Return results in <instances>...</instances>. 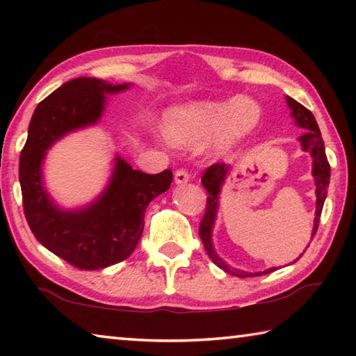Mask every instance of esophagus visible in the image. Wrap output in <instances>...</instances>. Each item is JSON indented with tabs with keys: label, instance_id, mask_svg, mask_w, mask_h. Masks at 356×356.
<instances>
[{
	"label": "esophagus",
	"instance_id": "1",
	"mask_svg": "<svg viewBox=\"0 0 356 356\" xmlns=\"http://www.w3.org/2000/svg\"><path fill=\"white\" fill-rule=\"evenodd\" d=\"M174 180H176V184L179 185L186 184L190 180V174L186 170H177L176 174H174Z\"/></svg>",
	"mask_w": 356,
	"mask_h": 356
}]
</instances>
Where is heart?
<instances>
[{"instance_id": "heart-1", "label": "heart", "mask_w": 356, "mask_h": 356, "mask_svg": "<svg viewBox=\"0 0 356 356\" xmlns=\"http://www.w3.org/2000/svg\"><path fill=\"white\" fill-rule=\"evenodd\" d=\"M261 108L242 95L227 100H202L176 108L166 116V134L179 146H197L216 138L229 146L256 127Z\"/></svg>"}]
</instances>
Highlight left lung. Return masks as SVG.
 I'll return each instance as SVG.
<instances>
[{
  "mask_svg": "<svg viewBox=\"0 0 356 356\" xmlns=\"http://www.w3.org/2000/svg\"><path fill=\"white\" fill-rule=\"evenodd\" d=\"M286 100H287L289 108L292 110L291 114L295 120V124H297L300 129L305 130V134L298 138L301 143V147H303V150H306V152H309L312 156V176L316 179V196H317L314 227H312V237H314L318 227V221H321V213L323 209L325 197H327V188L330 184V163L327 160V154H325L323 140H322L321 130H318V125L316 122L314 114H312L308 108H305L303 105L298 104L297 100H293L292 97H286ZM229 170H231V168H229L226 163H215L210 168H207L201 179L204 188H206L209 193L206 213H204V218L200 225V237L204 243V248H206L209 257L212 259V262L215 265H218L221 270H225L226 273L232 276L248 278V276L272 273L275 272V268L265 270L262 273H248V272H242V270L229 267V265L222 261V259L216 254L213 250L212 229L216 218V209H218L220 190H221V185L225 184L226 174Z\"/></svg>",
  "mask_w": 356,
  "mask_h": 356,
  "instance_id": "left-lung-1",
  "label": "left lung"
}]
</instances>
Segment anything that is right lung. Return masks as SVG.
<instances>
[{
    "mask_svg": "<svg viewBox=\"0 0 356 356\" xmlns=\"http://www.w3.org/2000/svg\"><path fill=\"white\" fill-rule=\"evenodd\" d=\"M129 86L88 76L64 83L34 110L20 154L23 210L34 237L80 270H100L125 261L140 242L149 202L170 190L172 182L171 170L146 174L116 156L110 184L91 206L63 210L44 188L42 163L51 144L97 122L105 110V94Z\"/></svg>",
    "mask_w": 356,
    "mask_h": 356,
    "instance_id": "obj_1",
    "label": "right lung"
}]
</instances>
